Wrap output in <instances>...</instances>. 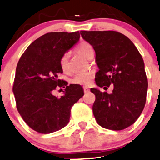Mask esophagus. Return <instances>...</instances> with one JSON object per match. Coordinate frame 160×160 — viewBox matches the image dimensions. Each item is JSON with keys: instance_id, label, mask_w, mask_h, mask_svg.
Returning <instances> with one entry per match:
<instances>
[{"instance_id": "obj_1", "label": "esophagus", "mask_w": 160, "mask_h": 160, "mask_svg": "<svg viewBox=\"0 0 160 160\" xmlns=\"http://www.w3.org/2000/svg\"><path fill=\"white\" fill-rule=\"evenodd\" d=\"M88 91H89V89H88V88H86V87H85V88H84V92H85V93H86V92H88Z\"/></svg>"}]
</instances>
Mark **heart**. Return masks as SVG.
Returning <instances> with one entry per match:
<instances>
[{
    "instance_id": "heart-1",
    "label": "heart",
    "mask_w": 160,
    "mask_h": 160,
    "mask_svg": "<svg viewBox=\"0 0 160 160\" xmlns=\"http://www.w3.org/2000/svg\"><path fill=\"white\" fill-rule=\"evenodd\" d=\"M77 52L82 55L83 57L88 58V55H89L90 52H92V48L89 44L86 43V42H83V43L80 44L76 48ZM60 67L62 70L64 72H68L69 69V63H68V54L66 53L65 55H62L61 58L60 62ZM94 78V74L93 72H85V73H79L76 74L74 75L73 78H72V83L75 84V85H84V86H87V85H90L92 82V79Z\"/></svg>"
}]
</instances>
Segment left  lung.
<instances>
[{"mask_svg": "<svg viewBox=\"0 0 160 160\" xmlns=\"http://www.w3.org/2000/svg\"><path fill=\"white\" fill-rule=\"evenodd\" d=\"M85 41L93 47L98 72L95 83L100 88L114 86L112 92L91 88L95 95L92 106L99 126L122 130L132 125L146 104L148 81L140 53L129 38L114 31H81Z\"/></svg>", "mask_w": 160, "mask_h": 160, "instance_id": "obj_1", "label": "left lung"}]
</instances>
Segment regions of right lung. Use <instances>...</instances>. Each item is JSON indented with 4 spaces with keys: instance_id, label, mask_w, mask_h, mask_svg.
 <instances>
[{
    "instance_id": "right-lung-1",
    "label": "right lung",
    "mask_w": 160,
    "mask_h": 160,
    "mask_svg": "<svg viewBox=\"0 0 160 160\" xmlns=\"http://www.w3.org/2000/svg\"><path fill=\"white\" fill-rule=\"evenodd\" d=\"M79 38L78 31L47 33L28 47L18 63L13 85L18 111L38 132L48 134L67 126L72 105L84 95L81 86L58 79L63 72L61 58ZM58 86L67 87L61 97L52 94Z\"/></svg>"
}]
</instances>
